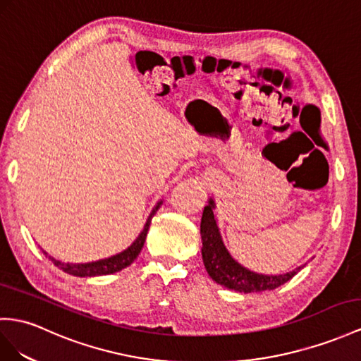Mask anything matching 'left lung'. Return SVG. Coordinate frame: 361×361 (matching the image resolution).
<instances>
[{"mask_svg":"<svg viewBox=\"0 0 361 361\" xmlns=\"http://www.w3.org/2000/svg\"><path fill=\"white\" fill-rule=\"evenodd\" d=\"M214 209L215 201L210 198L201 218V255L209 276L216 283L239 293H261L277 288L300 271L302 267L290 273L269 276L255 273L236 262L221 238Z\"/></svg>","mask_w":361,"mask_h":361,"instance_id":"8db88e82","label":"left lung"}]
</instances>
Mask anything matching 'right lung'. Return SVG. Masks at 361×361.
Segmentation results:
<instances>
[{
	"label": "right lung",
	"instance_id": "right-lung-1",
	"mask_svg": "<svg viewBox=\"0 0 361 361\" xmlns=\"http://www.w3.org/2000/svg\"><path fill=\"white\" fill-rule=\"evenodd\" d=\"M163 201H159L157 202V206L152 209L149 218H147L146 224L142 230V233L137 236L135 241L129 245L126 250H123L122 253H117L114 256L111 257H105V259H100V261H96V262H87V264H66L62 261H58L54 259V257L49 256L47 253L44 252L45 256H49V259L58 267V269H61L62 271H66L68 274H73V276H78V277H92V276H104V274H113V273H117L120 270L126 269V267L131 265L135 257L138 256V253L142 252L143 248V244L146 241V235H147V230H149V224H151V219L152 216L155 215V212L160 209Z\"/></svg>",
	"mask_w": 361,
	"mask_h": 361
}]
</instances>
